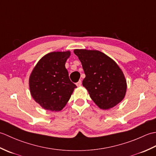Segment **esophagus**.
Segmentation results:
<instances>
[{
  "label": "esophagus",
  "mask_w": 156,
  "mask_h": 156,
  "mask_svg": "<svg viewBox=\"0 0 156 156\" xmlns=\"http://www.w3.org/2000/svg\"><path fill=\"white\" fill-rule=\"evenodd\" d=\"M76 84V86H77V87H80L81 84H82V81L79 80Z\"/></svg>",
  "instance_id": "34e87169"
}]
</instances>
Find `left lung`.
Masks as SVG:
<instances>
[{
	"label": "left lung",
	"instance_id": "left-lung-1",
	"mask_svg": "<svg viewBox=\"0 0 156 156\" xmlns=\"http://www.w3.org/2000/svg\"><path fill=\"white\" fill-rule=\"evenodd\" d=\"M86 77L82 81L90 97L99 108L107 110L124 98L127 84L120 68L104 53L97 50L75 49Z\"/></svg>",
	"mask_w": 156,
	"mask_h": 156
}]
</instances>
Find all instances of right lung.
Here are the masks:
<instances>
[{
	"label": "right lung",
	"instance_id": "right-lung-1",
	"mask_svg": "<svg viewBox=\"0 0 156 156\" xmlns=\"http://www.w3.org/2000/svg\"><path fill=\"white\" fill-rule=\"evenodd\" d=\"M69 55V51L48 54L38 62L30 76L31 96L46 110L61 111L76 88L65 67Z\"/></svg>",
	"mask_w": 156,
	"mask_h": 156
}]
</instances>
